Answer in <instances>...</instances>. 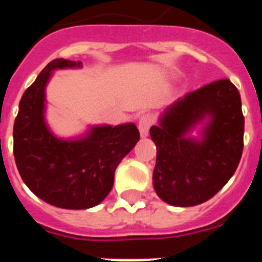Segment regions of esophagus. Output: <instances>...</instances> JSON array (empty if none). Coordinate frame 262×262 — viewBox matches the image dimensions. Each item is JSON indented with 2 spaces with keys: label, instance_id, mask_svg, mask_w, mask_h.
Wrapping results in <instances>:
<instances>
[{
  "label": "esophagus",
  "instance_id": "34e87169",
  "mask_svg": "<svg viewBox=\"0 0 262 262\" xmlns=\"http://www.w3.org/2000/svg\"><path fill=\"white\" fill-rule=\"evenodd\" d=\"M152 124V117L149 114H143L139 118V131H140V136L142 138H147L149 127Z\"/></svg>",
  "mask_w": 262,
  "mask_h": 262
}]
</instances>
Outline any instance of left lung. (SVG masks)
Masks as SVG:
<instances>
[{
    "instance_id": "left-lung-1",
    "label": "left lung",
    "mask_w": 262,
    "mask_h": 262,
    "mask_svg": "<svg viewBox=\"0 0 262 262\" xmlns=\"http://www.w3.org/2000/svg\"><path fill=\"white\" fill-rule=\"evenodd\" d=\"M149 135L157 149V195L178 207L201 205L221 190L239 165L244 135L239 92L223 78L187 93L160 114Z\"/></svg>"
}]
</instances>
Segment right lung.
Wrapping results in <instances>:
<instances>
[{
	"mask_svg": "<svg viewBox=\"0 0 262 262\" xmlns=\"http://www.w3.org/2000/svg\"><path fill=\"white\" fill-rule=\"evenodd\" d=\"M81 61L55 59L23 93L14 122V157L18 172L41 201L67 210H86L105 200L114 173L139 142L134 123L94 124L81 135H55L46 119V89L53 72L80 69Z\"/></svg>",
	"mask_w": 262,
	"mask_h": 262,
	"instance_id": "right-lung-1",
	"label": "right lung"
}]
</instances>
